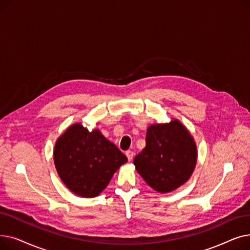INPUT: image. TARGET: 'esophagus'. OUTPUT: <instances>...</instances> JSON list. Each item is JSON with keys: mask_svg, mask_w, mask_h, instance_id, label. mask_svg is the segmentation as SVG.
<instances>
[{"mask_svg": "<svg viewBox=\"0 0 250 250\" xmlns=\"http://www.w3.org/2000/svg\"><path fill=\"white\" fill-rule=\"evenodd\" d=\"M125 155H126V157H127V160H128V161H132V160H133V158H134V155H135V153H134L133 151L128 150V151H126V152H125Z\"/></svg>", "mask_w": 250, "mask_h": 250, "instance_id": "esophagus-1", "label": "esophagus"}]
</instances>
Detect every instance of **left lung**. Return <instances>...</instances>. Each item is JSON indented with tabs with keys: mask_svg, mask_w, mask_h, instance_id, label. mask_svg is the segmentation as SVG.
Masks as SVG:
<instances>
[{
	"mask_svg": "<svg viewBox=\"0 0 250 250\" xmlns=\"http://www.w3.org/2000/svg\"><path fill=\"white\" fill-rule=\"evenodd\" d=\"M195 163V143L186 126L176 120L150 125L146 147L134 159L137 171L144 180L163 193L187 182Z\"/></svg>",
	"mask_w": 250,
	"mask_h": 250,
	"instance_id": "1",
	"label": "left lung"
}]
</instances>
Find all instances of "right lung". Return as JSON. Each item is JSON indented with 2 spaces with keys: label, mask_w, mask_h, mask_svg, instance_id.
<instances>
[{
  "label": "right lung",
  "mask_w": 250,
  "mask_h": 250,
  "mask_svg": "<svg viewBox=\"0 0 250 250\" xmlns=\"http://www.w3.org/2000/svg\"><path fill=\"white\" fill-rule=\"evenodd\" d=\"M54 159L65 187L83 198L98 195L127 161L126 156L98 129L89 132L80 124L73 125L59 138Z\"/></svg>",
  "instance_id": "add662e5"
}]
</instances>
